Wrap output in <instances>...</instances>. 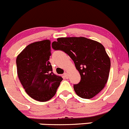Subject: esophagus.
<instances>
[{"label": "esophagus", "instance_id": "1", "mask_svg": "<svg viewBox=\"0 0 129 129\" xmlns=\"http://www.w3.org/2000/svg\"><path fill=\"white\" fill-rule=\"evenodd\" d=\"M63 76H64L65 78H66V79L69 78V73H68L67 72H66V73L63 74Z\"/></svg>", "mask_w": 129, "mask_h": 129}]
</instances>
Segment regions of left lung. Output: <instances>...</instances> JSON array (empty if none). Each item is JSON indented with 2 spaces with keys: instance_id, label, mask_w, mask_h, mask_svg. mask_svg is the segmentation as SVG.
Segmentation results:
<instances>
[{
  "instance_id": "obj_1",
  "label": "left lung",
  "mask_w": 129,
  "mask_h": 129,
  "mask_svg": "<svg viewBox=\"0 0 129 129\" xmlns=\"http://www.w3.org/2000/svg\"><path fill=\"white\" fill-rule=\"evenodd\" d=\"M52 47L64 51L74 62L81 76L80 83L73 86L79 97L92 99L104 88L111 62L101 43L83 37H61L53 42Z\"/></svg>"
}]
</instances>
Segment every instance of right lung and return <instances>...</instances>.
<instances>
[{
  "instance_id": "obj_1",
  "label": "right lung",
  "mask_w": 129,
  "mask_h": 129,
  "mask_svg": "<svg viewBox=\"0 0 129 129\" xmlns=\"http://www.w3.org/2000/svg\"><path fill=\"white\" fill-rule=\"evenodd\" d=\"M51 41L36 42L26 46L16 58L17 73L31 98L46 102L53 98L63 80L52 72L49 62Z\"/></svg>"
}]
</instances>
